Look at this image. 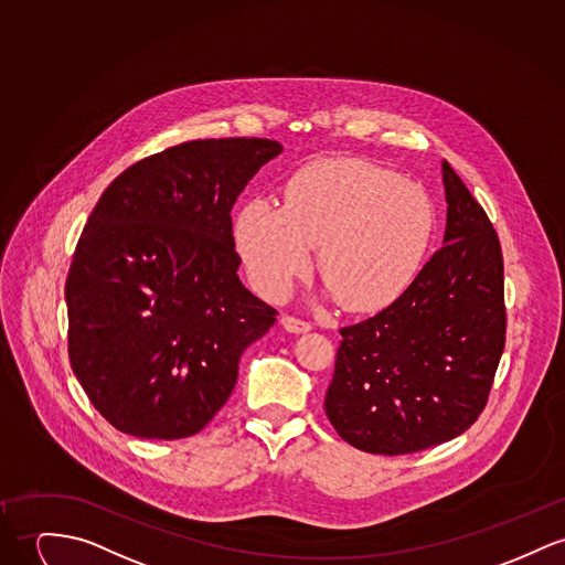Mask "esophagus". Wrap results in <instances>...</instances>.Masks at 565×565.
<instances>
[{
  "instance_id": "34e87169",
  "label": "esophagus",
  "mask_w": 565,
  "mask_h": 565,
  "mask_svg": "<svg viewBox=\"0 0 565 565\" xmlns=\"http://www.w3.org/2000/svg\"><path fill=\"white\" fill-rule=\"evenodd\" d=\"M281 324H284V329L290 331V333H305V331L311 329V322L301 320V318H297V316H284V318H281Z\"/></svg>"
}]
</instances>
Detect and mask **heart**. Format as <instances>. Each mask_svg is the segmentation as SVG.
<instances>
[{"instance_id": "1", "label": "heart", "mask_w": 565, "mask_h": 565, "mask_svg": "<svg viewBox=\"0 0 565 565\" xmlns=\"http://www.w3.org/2000/svg\"><path fill=\"white\" fill-rule=\"evenodd\" d=\"M435 230L428 195L356 159H320L290 178L284 206L247 202L234 223L252 284L281 299L311 266L352 309L393 301L417 273Z\"/></svg>"}]
</instances>
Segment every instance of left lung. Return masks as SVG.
Instances as JSON below:
<instances>
[{
	"instance_id": "left-lung-1",
	"label": "left lung",
	"mask_w": 565,
	"mask_h": 565,
	"mask_svg": "<svg viewBox=\"0 0 565 565\" xmlns=\"http://www.w3.org/2000/svg\"><path fill=\"white\" fill-rule=\"evenodd\" d=\"M443 182V247L390 307L340 329L324 411L361 451L415 454L469 430L503 354L499 236L447 161Z\"/></svg>"
}]
</instances>
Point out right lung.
<instances>
[{"instance_id": "add662e5", "label": "right lung", "mask_w": 565, "mask_h": 565, "mask_svg": "<svg viewBox=\"0 0 565 565\" xmlns=\"http://www.w3.org/2000/svg\"><path fill=\"white\" fill-rule=\"evenodd\" d=\"M281 143L195 139L146 157L100 195L66 277L68 359L120 433L198 435L277 311L238 279L232 206Z\"/></svg>"}]
</instances>
